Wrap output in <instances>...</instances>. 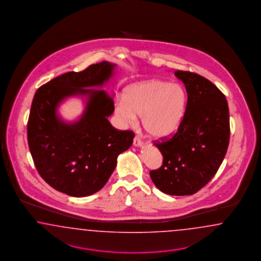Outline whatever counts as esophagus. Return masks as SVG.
I'll return each instance as SVG.
<instances>
[{
  "label": "esophagus",
  "instance_id": "1",
  "mask_svg": "<svg viewBox=\"0 0 261 261\" xmlns=\"http://www.w3.org/2000/svg\"><path fill=\"white\" fill-rule=\"evenodd\" d=\"M133 144H134V146L138 147V146H141V145H142V142L141 141V139H140L139 137H135L134 141H133Z\"/></svg>",
  "mask_w": 261,
  "mask_h": 261
}]
</instances>
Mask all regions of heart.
I'll list each match as a JSON object with an SVG mask.
<instances>
[{
    "instance_id": "b5f03b06",
    "label": "heart",
    "mask_w": 261,
    "mask_h": 261,
    "mask_svg": "<svg viewBox=\"0 0 261 261\" xmlns=\"http://www.w3.org/2000/svg\"><path fill=\"white\" fill-rule=\"evenodd\" d=\"M188 95L180 84L151 79L127 88L115 102V113L123 124L141 115L143 129L155 140L169 138L182 122Z\"/></svg>"
}]
</instances>
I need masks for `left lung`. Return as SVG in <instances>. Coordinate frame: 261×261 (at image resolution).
<instances>
[{
	"label": "left lung",
	"instance_id": "8db88e82",
	"mask_svg": "<svg viewBox=\"0 0 261 261\" xmlns=\"http://www.w3.org/2000/svg\"><path fill=\"white\" fill-rule=\"evenodd\" d=\"M174 74L185 84L187 108L176 134L154 143L164 161L150 177L164 193L184 196L205 187L221 166L229 145V106L210 80L190 71Z\"/></svg>",
	"mask_w": 261,
	"mask_h": 261
}]
</instances>
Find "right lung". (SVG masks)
Returning <instances> with one entry per match:
<instances>
[{"label": "right lung", "instance_id": "obj_1", "mask_svg": "<svg viewBox=\"0 0 261 261\" xmlns=\"http://www.w3.org/2000/svg\"><path fill=\"white\" fill-rule=\"evenodd\" d=\"M116 64L107 61L84 71H69L36 91L28 121V142L40 176L51 188L73 197L101 190L117 166L120 153L133 143L132 131L114 128L108 117L114 112L113 96L102 87L113 76ZM87 97L81 119L65 123L57 114L69 96Z\"/></svg>", "mask_w": 261, "mask_h": 261}]
</instances>
